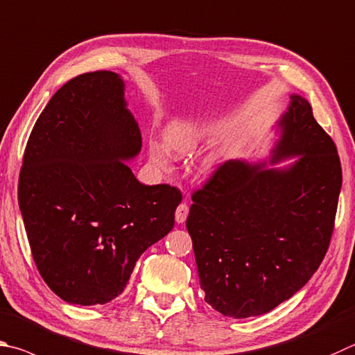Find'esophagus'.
Here are the masks:
<instances>
[{
  "mask_svg": "<svg viewBox=\"0 0 355 355\" xmlns=\"http://www.w3.org/2000/svg\"><path fill=\"white\" fill-rule=\"evenodd\" d=\"M188 214H189V206L186 203H180L177 211H175L177 223H183L186 220V217H188Z\"/></svg>",
  "mask_w": 355,
  "mask_h": 355,
  "instance_id": "obj_1",
  "label": "esophagus"
}]
</instances>
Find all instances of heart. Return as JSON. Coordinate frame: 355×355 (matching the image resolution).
Wrapping results in <instances>:
<instances>
[{
	"label": "heart",
	"mask_w": 355,
	"mask_h": 355,
	"mask_svg": "<svg viewBox=\"0 0 355 355\" xmlns=\"http://www.w3.org/2000/svg\"><path fill=\"white\" fill-rule=\"evenodd\" d=\"M212 128L214 125L205 119L188 118L173 121L172 124L167 125L164 132L166 143L157 137L149 138V153L152 161L166 169L171 166L173 158L171 149L178 153H189L196 150L205 143Z\"/></svg>",
	"instance_id": "obj_1"
}]
</instances>
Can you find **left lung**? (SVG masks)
Returning a JSON list of instances; mask_svg holds the SVG:
<instances>
[{
    "label": "left lung",
    "instance_id": "obj_1",
    "mask_svg": "<svg viewBox=\"0 0 355 355\" xmlns=\"http://www.w3.org/2000/svg\"><path fill=\"white\" fill-rule=\"evenodd\" d=\"M272 159L284 169L225 161L192 194L186 228L205 301L225 317L248 318L292 298L317 272L334 231L341 164L312 107L290 96Z\"/></svg>",
    "mask_w": 355,
    "mask_h": 355
}]
</instances>
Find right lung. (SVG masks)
Returning a JSON list of instances; mask_svg holds the SVG:
<instances>
[{
    "label": "right lung",
    "instance_id": "add662e5",
    "mask_svg": "<svg viewBox=\"0 0 355 355\" xmlns=\"http://www.w3.org/2000/svg\"><path fill=\"white\" fill-rule=\"evenodd\" d=\"M141 143L112 71L67 82L32 128L18 205L38 272L69 304L114 300L139 256L173 228L182 192L139 183L125 163Z\"/></svg>",
    "mask_w": 355,
    "mask_h": 355
}]
</instances>
